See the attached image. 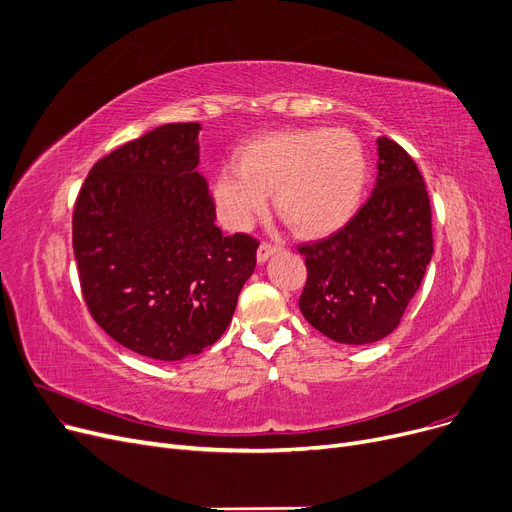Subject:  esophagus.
Segmentation results:
<instances>
[{"instance_id":"obj_1","label":"esophagus","mask_w":512,"mask_h":512,"mask_svg":"<svg viewBox=\"0 0 512 512\" xmlns=\"http://www.w3.org/2000/svg\"><path fill=\"white\" fill-rule=\"evenodd\" d=\"M276 253H278L276 245H270V242H261L259 249H257V261L265 263L267 259H270L272 255H276Z\"/></svg>"}]
</instances>
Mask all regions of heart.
Segmentation results:
<instances>
[{
	"label": "heart",
	"mask_w": 512,
	"mask_h": 512,
	"mask_svg": "<svg viewBox=\"0 0 512 512\" xmlns=\"http://www.w3.org/2000/svg\"><path fill=\"white\" fill-rule=\"evenodd\" d=\"M367 157L353 132L334 128H290L265 132L240 149V168L226 166L213 180L222 220L249 230L276 209L303 236H328L344 228L361 207Z\"/></svg>",
	"instance_id": "obj_1"
}]
</instances>
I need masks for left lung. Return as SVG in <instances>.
<instances>
[{
  "instance_id": "left-lung-1",
  "label": "left lung",
  "mask_w": 512,
  "mask_h": 512,
  "mask_svg": "<svg viewBox=\"0 0 512 512\" xmlns=\"http://www.w3.org/2000/svg\"><path fill=\"white\" fill-rule=\"evenodd\" d=\"M378 157L373 193L355 218L299 247L307 265L301 313L342 344L392 334L434 255L432 207L417 164L386 137L378 139Z\"/></svg>"
}]
</instances>
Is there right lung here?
Returning a JSON list of instances; mask_svg holds the SVG:
<instances>
[{"label": "right lung", "instance_id": "add662e5", "mask_svg": "<svg viewBox=\"0 0 512 512\" xmlns=\"http://www.w3.org/2000/svg\"><path fill=\"white\" fill-rule=\"evenodd\" d=\"M197 122L164 124L99 159L80 188L72 247L97 324L132 353L199 355L232 321L259 242L224 234L199 166Z\"/></svg>", "mask_w": 512, "mask_h": 512}]
</instances>
